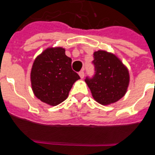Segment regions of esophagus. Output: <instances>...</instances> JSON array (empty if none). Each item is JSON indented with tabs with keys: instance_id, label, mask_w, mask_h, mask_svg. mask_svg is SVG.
I'll return each instance as SVG.
<instances>
[{
	"instance_id": "34e87169",
	"label": "esophagus",
	"mask_w": 155,
	"mask_h": 155,
	"mask_svg": "<svg viewBox=\"0 0 155 155\" xmlns=\"http://www.w3.org/2000/svg\"><path fill=\"white\" fill-rule=\"evenodd\" d=\"M79 76H80L81 79H83V78L84 77V72H83V70L80 71V72H79Z\"/></svg>"
}]
</instances>
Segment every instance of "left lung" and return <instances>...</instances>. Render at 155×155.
I'll return each instance as SVG.
<instances>
[{
    "label": "left lung",
    "mask_w": 155,
    "mask_h": 155,
    "mask_svg": "<svg viewBox=\"0 0 155 155\" xmlns=\"http://www.w3.org/2000/svg\"><path fill=\"white\" fill-rule=\"evenodd\" d=\"M95 74L85 82L94 100L102 105L118 101L127 93L130 76L127 68L114 54L99 50L93 53Z\"/></svg>",
    "instance_id": "left-lung-1"
}]
</instances>
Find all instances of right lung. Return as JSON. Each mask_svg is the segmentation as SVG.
<instances>
[{"mask_svg": "<svg viewBox=\"0 0 155 155\" xmlns=\"http://www.w3.org/2000/svg\"><path fill=\"white\" fill-rule=\"evenodd\" d=\"M65 48H48L35 59L31 71L35 96L51 106L61 104L69 96L73 83L80 79L72 69V59Z\"/></svg>", "mask_w": 155, "mask_h": 155, "instance_id": "right-lung-1", "label": "right lung"}]
</instances>
